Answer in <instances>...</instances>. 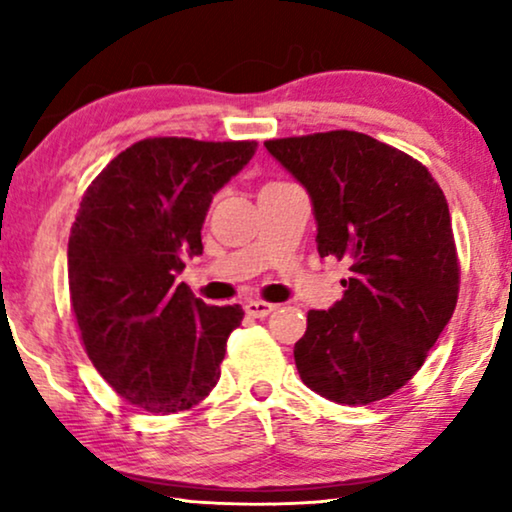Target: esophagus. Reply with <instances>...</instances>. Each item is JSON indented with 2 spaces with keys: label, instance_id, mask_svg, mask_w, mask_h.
Masks as SVG:
<instances>
[{
  "label": "esophagus",
  "instance_id": "34e87169",
  "mask_svg": "<svg viewBox=\"0 0 512 512\" xmlns=\"http://www.w3.org/2000/svg\"><path fill=\"white\" fill-rule=\"evenodd\" d=\"M275 307L277 305L265 303V300H249L247 314H251V317H256V319H263V317H268V314L275 310Z\"/></svg>",
  "mask_w": 512,
  "mask_h": 512
}]
</instances>
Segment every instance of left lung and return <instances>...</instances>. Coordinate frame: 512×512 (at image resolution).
I'll use <instances>...</instances> for the list:
<instances>
[{"label": "left lung", "instance_id": "1", "mask_svg": "<svg viewBox=\"0 0 512 512\" xmlns=\"http://www.w3.org/2000/svg\"><path fill=\"white\" fill-rule=\"evenodd\" d=\"M312 200L317 251L349 265L345 296L307 312L293 347L312 391L342 405L391 396L452 319L459 261L447 200L408 153L352 130L270 139Z\"/></svg>", "mask_w": 512, "mask_h": 512}]
</instances>
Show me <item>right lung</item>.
<instances>
[{
	"label": "right lung",
	"mask_w": 512,
	"mask_h": 512,
	"mask_svg": "<svg viewBox=\"0 0 512 512\" xmlns=\"http://www.w3.org/2000/svg\"><path fill=\"white\" fill-rule=\"evenodd\" d=\"M256 146L142 139L83 195L67 247L76 324L97 373L146 412L193 408L219 380L244 312L202 303L177 275L202 254L212 198Z\"/></svg>",
	"instance_id": "1"
}]
</instances>
